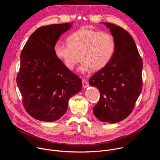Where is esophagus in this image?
<instances>
[{"label": "esophagus", "instance_id": "34e87169", "mask_svg": "<svg viewBox=\"0 0 160 160\" xmlns=\"http://www.w3.org/2000/svg\"><path fill=\"white\" fill-rule=\"evenodd\" d=\"M82 83H83V88H87V87H88V85H89V84H88V83L87 82V80L85 79V78H83V79H82Z\"/></svg>", "mask_w": 160, "mask_h": 160}]
</instances>
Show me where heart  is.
Returning a JSON list of instances; mask_svg holds the SVG:
<instances>
[{"label":"heart","mask_w":160,"mask_h":160,"mask_svg":"<svg viewBox=\"0 0 160 160\" xmlns=\"http://www.w3.org/2000/svg\"><path fill=\"white\" fill-rule=\"evenodd\" d=\"M68 45L58 42L54 47L56 57L69 70H73L80 54L79 70L85 73L105 68L112 59L116 44L113 36L106 32L82 27L67 38Z\"/></svg>","instance_id":"obj_1"}]
</instances>
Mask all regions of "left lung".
Returning <instances> with one entry per match:
<instances>
[{"instance_id": "left-lung-1", "label": "left lung", "mask_w": 160, "mask_h": 160, "mask_svg": "<svg viewBox=\"0 0 160 160\" xmlns=\"http://www.w3.org/2000/svg\"><path fill=\"white\" fill-rule=\"evenodd\" d=\"M109 28L116 44L109 64L89 79L96 87L100 99L94 107L96 118L102 122L117 123L133 111L142 87V59L130 34L122 27L103 22Z\"/></svg>"}]
</instances>
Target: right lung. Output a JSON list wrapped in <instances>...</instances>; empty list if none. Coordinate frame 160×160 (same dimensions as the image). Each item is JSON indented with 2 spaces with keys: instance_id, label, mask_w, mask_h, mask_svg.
<instances>
[{
  "instance_id": "obj_1",
  "label": "right lung",
  "mask_w": 160,
  "mask_h": 160,
  "mask_svg": "<svg viewBox=\"0 0 160 160\" xmlns=\"http://www.w3.org/2000/svg\"><path fill=\"white\" fill-rule=\"evenodd\" d=\"M71 27L64 22L38 28L21 52L16 82L25 110L36 120L59 119L69 99L82 89L81 79L67 69L54 52L59 37Z\"/></svg>"
}]
</instances>
